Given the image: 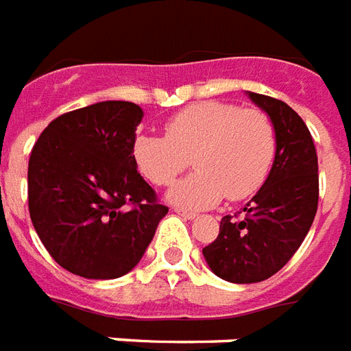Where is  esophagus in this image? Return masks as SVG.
<instances>
[{
  "instance_id": "obj_1",
  "label": "esophagus",
  "mask_w": 351,
  "mask_h": 351,
  "mask_svg": "<svg viewBox=\"0 0 351 351\" xmlns=\"http://www.w3.org/2000/svg\"><path fill=\"white\" fill-rule=\"evenodd\" d=\"M175 212L178 215H180V217H184V219H188V221H191V219H195L197 215L193 214V212H188V210H182V208H175Z\"/></svg>"
}]
</instances>
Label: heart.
Masks as SVG:
<instances>
[{
  "label": "heart",
  "mask_w": 351,
  "mask_h": 351,
  "mask_svg": "<svg viewBox=\"0 0 351 351\" xmlns=\"http://www.w3.org/2000/svg\"><path fill=\"white\" fill-rule=\"evenodd\" d=\"M132 154L139 173L167 186L191 163L195 173L169 189L173 204L189 210L241 201L266 182L277 154V132L266 111L228 102H199L165 123V136L137 134Z\"/></svg>",
  "instance_id": "heart-1"
}]
</instances>
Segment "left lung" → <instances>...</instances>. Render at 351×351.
Masks as SVG:
<instances>
[{
	"label": "left lung",
	"instance_id": "1",
	"mask_svg": "<svg viewBox=\"0 0 351 351\" xmlns=\"http://www.w3.org/2000/svg\"><path fill=\"white\" fill-rule=\"evenodd\" d=\"M247 95L274 121L275 162L243 217L225 215L217 238L202 249L210 269L238 285L277 274L300 249L318 208V156L307 124L277 98Z\"/></svg>",
	"mask_w": 351,
	"mask_h": 351
}]
</instances>
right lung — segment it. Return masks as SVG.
<instances>
[{"label": "right lung", "instance_id": "add662e5", "mask_svg": "<svg viewBox=\"0 0 351 351\" xmlns=\"http://www.w3.org/2000/svg\"><path fill=\"white\" fill-rule=\"evenodd\" d=\"M141 119L137 104H93L51 121L31 150V221L51 258L70 274L123 277L169 212L134 162Z\"/></svg>", "mask_w": 351, "mask_h": 351}]
</instances>
